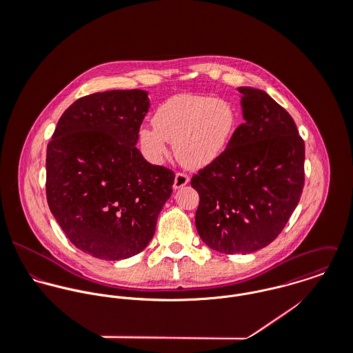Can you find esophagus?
<instances>
[{
  "label": "esophagus",
  "mask_w": 353,
  "mask_h": 353,
  "mask_svg": "<svg viewBox=\"0 0 353 353\" xmlns=\"http://www.w3.org/2000/svg\"><path fill=\"white\" fill-rule=\"evenodd\" d=\"M189 183V175L183 174V172H178L175 175V179H174V189H181L183 186H186Z\"/></svg>",
  "instance_id": "obj_1"
}]
</instances>
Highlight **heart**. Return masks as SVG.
<instances>
[{
  "instance_id": "1",
  "label": "heart",
  "mask_w": 353,
  "mask_h": 353,
  "mask_svg": "<svg viewBox=\"0 0 353 353\" xmlns=\"http://www.w3.org/2000/svg\"><path fill=\"white\" fill-rule=\"evenodd\" d=\"M153 123L139 134L150 161L161 163L172 143L175 157L183 165L201 168L225 151L236 129V111L230 101L183 94L163 101Z\"/></svg>"
}]
</instances>
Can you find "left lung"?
I'll return each instance as SVG.
<instances>
[{"instance_id":"1","label":"left lung","mask_w":353,"mask_h":353,"mask_svg":"<svg viewBox=\"0 0 353 353\" xmlns=\"http://www.w3.org/2000/svg\"><path fill=\"white\" fill-rule=\"evenodd\" d=\"M238 91L245 122L225 151L192 178L200 196L199 235L224 254H248L272 243L304 186V141L292 117L261 90Z\"/></svg>"}]
</instances>
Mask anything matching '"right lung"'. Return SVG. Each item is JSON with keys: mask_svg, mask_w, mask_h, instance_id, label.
<instances>
[{"mask_svg": "<svg viewBox=\"0 0 353 353\" xmlns=\"http://www.w3.org/2000/svg\"><path fill=\"white\" fill-rule=\"evenodd\" d=\"M148 92L105 91L80 98L59 118L46 154L52 216L81 252L118 261L151 242L172 193L171 170L136 148Z\"/></svg>", "mask_w": 353, "mask_h": 353, "instance_id": "right-lung-1", "label": "right lung"}]
</instances>
